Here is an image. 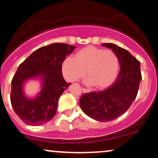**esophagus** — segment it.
Returning a JSON list of instances; mask_svg holds the SVG:
<instances>
[{
	"instance_id": "1",
	"label": "esophagus",
	"mask_w": 158,
	"mask_h": 158,
	"mask_svg": "<svg viewBox=\"0 0 158 158\" xmlns=\"http://www.w3.org/2000/svg\"><path fill=\"white\" fill-rule=\"evenodd\" d=\"M82 91L84 92V93H89L90 90L89 89H87V88H82Z\"/></svg>"
}]
</instances>
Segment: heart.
<instances>
[{
  "instance_id": "heart-1",
  "label": "heart",
  "mask_w": 158,
  "mask_h": 158,
  "mask_svg": "<svg viewBox=\"0 0 158 158\" xmlns=\"http://www.w3.org/2000/svg\"><path fill=\"white\" fill-rule=\"evenodd\" d=\"M118 70L119 59L113 51L93 46L81 49L76 58L68 56L61 63V72L67 81L79 80L87 70L89 78L86 82L98 88L109 86L115 80Z\"/></svg>"
}]
</instances>
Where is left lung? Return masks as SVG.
<instances>
[{"label": "left lung", "instance_id": "obj_1", "mask_svg": "<svg viewBox=\"0 0 158 158\" xmlns=\"http://www.w3.org/2000/svg\"><path fill=\"white\" fill-rule=\"evenodd\" d=\"M111 49L120 65L118 77L106 90L83 94L79 100L81 110L90 118L108 122L122 116L137 97L142 79L140 62L128 50L111 43L102 44Z\"/></svg>", "mask_w": 158, "mask_h": 158}]
</instances>
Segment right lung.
<instances>
[{
	"instance_id": "right-lung-1",
	"label": "right lung",
	"mask_w": 158,
	"mask_h": 158,
	"mask_svg": "<svg viewBox=\"0 0 158 158\" xmlns=\"http://www.w3.org/2000/svg\"><path fill=\"white\" fill-rule=\"evenodd\" d=\"M76 47L54 43L40 48L19 65L12 80L10 100L12 108L23 123L39 126L55 117L58 101L70 85L62 77L61 63ZM39 77L42 89L35 98L26 97L23 84L30 78Z\"/></svg>"
}]
</instances>
